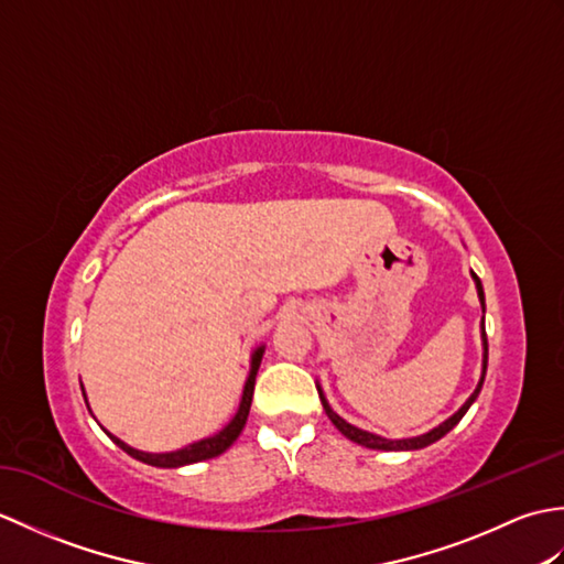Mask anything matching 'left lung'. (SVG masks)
Here are the masks:
<instances>
[{
  "label": "left lung",
  "instance_id": "obj_1",
  "mask_svg": "<svg viewBox=\"0 0 564 564\" xmlns=\"http://www.w3.org/2000/svg\"><path fill=\"white\" fill-rule=\"evenodd\" d=\"M475 275V273H473ZM475 283H477V295H480V303H482V310H485V293H482V283H480V279H477L475 275ZM482 341H485V364H482V378H480V382H477V388H475V392L470 394V398H467V402L460 406L458 412H455L451 419H446V422L443 424H438L436 429H431L429 434H424V436H416V438H402V441H388V438H380V436H376V434H368V431H361V429H356V426H351V424H346L344 419L332 410V406L327 404V400H325V394H322V390H319V400H322V406H325V412H327V416L332 419V424L337 426L341 434L346 436V438H351L354 443H361V446H366V448H376V451H416V448H424V446H429V443H434V441H438L441 436H446L448 431L460 422V419L465 416V412L470 410V404L475 402V398L477 394H480V390H482V382H485V373H487V334H485V317H482Z\"/></svg>",
  "mask_w": 564,
  "mask_h": 564
}]
</instances>
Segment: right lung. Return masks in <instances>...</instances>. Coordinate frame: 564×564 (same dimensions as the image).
Listing matches in <instances>:
<instances>
[{
  "label": "right lung",
  "mask_w": 564,
  "mask_h": 564,
  "mask_svg": "<svg viewBox=\"0 0 564 564\" xmlns=\"http://www.w3.org/2000/svg\"><path fill=\"white\" fill-rule=\"evenodd\" d=\"M261 356H263V346H259V349L254 351V356H251V370H249V378L245 382L242 402H239V410H237L232 422L227 424L220 431V434H215L210 438H203L198 443H191V446H186L182 451H174V453H142V451H135V448L126 446L121 438H116V436L109 434L111 441L116 443V446H121L128 455H133L135 460H142V463H148V465H158V467H182V465L208 460V458H215V455L225 453L237 441V436L242 434V429L247 424L249 406H251V394H254V382H257V370H259V364H261Z\"/></svg>",
  "instance_id": "right-lung-1"
}]
</instances>
